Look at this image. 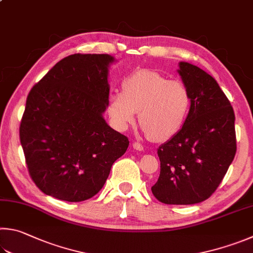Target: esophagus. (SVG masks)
<instances>
[{
	"label": "esophagus",
	"mask_w": 253,
	"mask_h": 253,
	"mask_svg": "<svg viewBox=\"0 0 253 253\" xmlns=\"http://www.w3.org/2000/svg\"><path fill=\"white\" fill-rule=\"evenodd\" d=\"M131 146H132V148L136 149V150H139V151L144 150V147H142V145H140L139 142H132Z\"/></svg>",
	"instance_id": "34e87169"
}]
</instances>
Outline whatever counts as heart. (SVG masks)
<instances>
[{
  "label": "heart",
  "instance_id": "b5f03b06",
  "mask_svg": "<svg viewBox=\"0 0 253 253\" xmlns=\"http://www.w3.org/2000/svg\"><path fill=\"white\" fill-rule=\"evenodd\" d=\"M123 93L112 91L107 98V113L113 125L126 130L135 122L149 138L165 141L181 129L190 112L191 96L188 87L170 81L153 70H138L122 83Z\"/></svg>",
  "mask_w": 253,
  "mask_h": 253
}]
</instances>
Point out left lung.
<instances>
[{
	"label": "left lung",
	"mask_w": 253,
	"mask_h": 253,
	"mask_svg": "<svg viewBox=\"0 0 253 253\" xmlns=\"http://www.w3.org/2000/svg\"><path fill=\"white\" fill-rule=\"evenodd\" d=\"M177 70L191 96V107L176 135L157 150L160 174L151 187L167 205H194L217 189L235 158V113L212 76L179 62Z\"/></svg>",
	"instance_id": "obj_1"
}]
</instances>
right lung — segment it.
<instances>
[{"label": "right lung", "instance_id": "add662e5", "mask_svg": "<svg viewBox=\"0 0 253 253\" xmlns=\"http://www.w3.org/2000/svg\"><path fill=\"white\" fill-rule=\"evenodd\" d=\"M108 54L59 61L26 99L20 139L32 179L44 194L79 203L102 189L129 141L104 118L109 95Z\"/></svg>", "mask_w": 253, "mask_h": 253}]
</instances>
